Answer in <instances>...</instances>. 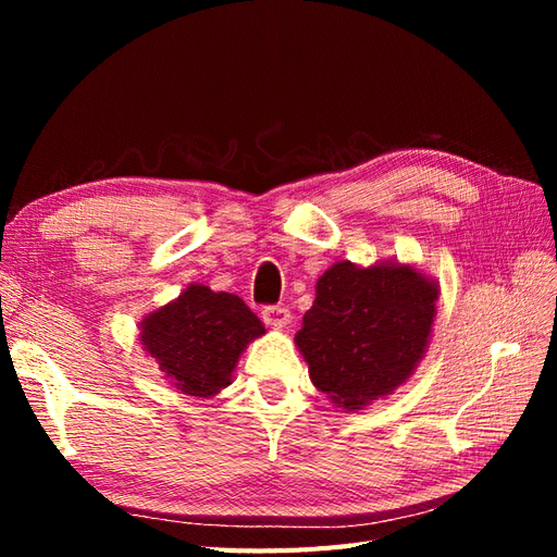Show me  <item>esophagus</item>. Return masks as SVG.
Wrapping results in <instances>:
<instances>
[{"label":"esophagus","instance_id":"34e87169","mask_svg":"<svg viewBox=\"0 0 557 557\" xmlns=\"http://www.w3.org/2000/svg\"><path fill=\"white\" fill-rule=\"evenodd\" d=\"M263 321H265V325L275 327V330L285 327L289 323V309H287V306H282V304L280 306H265Z\"/></svg>","mask_w":557,"mask_h":557}]
</instances>
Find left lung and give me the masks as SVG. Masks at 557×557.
I'll return each mask as SVG.
<instances>
[{
	"label": "left lung",
	"instance_id": "8db88e82",
	"mask_svg": "<svg viewBox=\"0 0 557 557\" xmlns=\"http://www.w3.org/2000/svg\"><path fill=\"white\" fill-rule=\"evenodd\" d=\"M437 289L409 265L325 270L297 345L313 385L359 409L405 383L429 345Z\"/></svg>",
	"mask_w": 557,
	"mask_h": 557
}]
</instances>
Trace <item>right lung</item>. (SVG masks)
I'll return each mask as SVG.
<instances>
[{"label":"right lung","mask_w":557,"mask_h":557,"mask_svg":"<svg viewBox=\"0 0 557 557\" xmlns=\"http://www.w3.org/2000/svg\"><path fill=\"white\" fill-rule=\"evenodd\" d=\"M146 351L184 395L210 397L230 385L239 354L265 327L248 306L227 292L186 287L180 299L144 321Z\"/></svg>","instance_id":"add662e5"}]
</instances>
